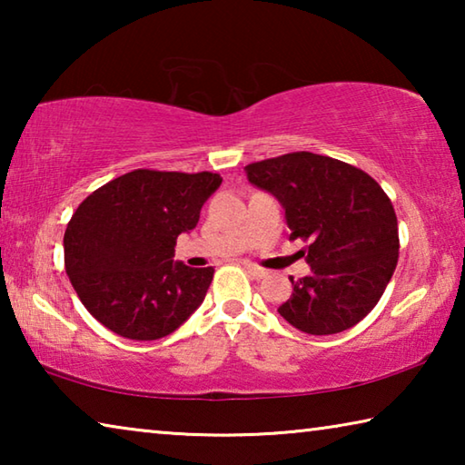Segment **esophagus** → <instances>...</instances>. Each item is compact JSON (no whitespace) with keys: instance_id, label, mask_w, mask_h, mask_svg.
Wrapping results in <instances>:
<instances>
[{"instance_id":"esophagus-1","label":"esophagus","mask_w":465,"mask_h":465,"mask_svg":"<svg viewBox=\"0 0 465 465\" xmlns=\"http://www.w3.org/2000/svg\"><path fill=\"white\" fill-rule=\"evenodd\" d=\"M242 266H243V269H246L254 279H264V277H266V271L261 269V266H256V264H252V262H242Z\"/></svg>"}]
</instances>
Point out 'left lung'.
<instances>
[{"label": "left lung", "mask_w": 465, "mask_h": 465, "mask_svg": "<svg viewBox=\"0 0 465 465\" xmlns=\"http://www.w3.org/2000/svg\"><path fill=\"white\" fill-rule=\"evenodd\" d=\"M250 184L285 209L291 240L308 242L312 272L279 313L302 332L349 330L371 312L398 264V219L375 180L328 155L295 152L250 163Z\"/></svg>", "instance_id": "8db88e82"}]
</instances>
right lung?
I'll return each instance as SVG.
<instances>
[{
  "label": "right lung",
  "instance_id": "add662e5",
  "mask_svg": "<svg viewBox=\"0 0 465 465\" xmlns=\"http://www.w3.org/2000/svg\"><path fill=\"white\" fill-rule=\"evenodd\" d=\"M222 176L133 170L85 199L63 238L65 271L102 326L131 341L174 332L203 303L213 266L174 261L180 233L199 223Z\"/></svg>",
  "mask_w": 465,
  "mask_h": 465
}]
</instances>
